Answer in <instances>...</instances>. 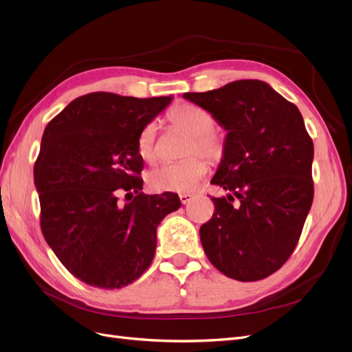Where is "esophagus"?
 Listing matches in <instances>:
<instances>
[{
	"instance_id": "34e87169",
	"label": "esophagus",
	"mask_w": 352,
	"mask_h": 352,
	"mask_svg": "<svg viewBox=\"0 0 352 352\" xmlns=\"http://www.w3.org/2000/svg\"><path fill=\"white\" fill-rule=\"evenodd\" d=\"M191 199H192V196H191L190 192H181V194H179V201L183 203V204L190 203V201H191Z\"/></svg>"
}]
</instances>
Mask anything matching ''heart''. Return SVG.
<instances>
[{
    "label": "heart",
    "instance_id": "b5f03b06",
    "mask_svg": "<svg viewBox=\"0 0 352 352\" xmlns=\"http://www.w3.org/2000/svg\"><path fill=\"white\" fill-rule=\"evenodd\" d=\"M166 120L173 127L187 133L183 155L187 158L165 164L149 173L148 181L158 191L187 192L197 186L199 181L209 171L206 160L217 162L222 160L226 149V139L222 132L214 129L213 116L203 107L191 102H179L166 113ZM138 152L148 164L158 160L156 146V124L143 126L138 136Z\"/></svg>",
    "mask_w": 352,
    "mask_h": 352
}]
</instances>
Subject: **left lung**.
I'll use <instances>...</instances> for the list:
<instances>
[{
    "label": "left lung",
    "mask_w": 352,
    "mask_h": 352,
    "mask_svg": "<svg viewBox=\"0 0 352 352\" xmlns=\"http://www.w3.org/2000/svg\"><path fill=\"white\" fill-rule=\"evenodd\" d=\"M183 97L228 130L212 184L229 196L212 199L214 213L200 228L204 252L233 280L267 278L292 256L314 201V142L303 117L258 80Z\"/></svg>",
    "instance_id": "8db88e82"
}]
</instances>
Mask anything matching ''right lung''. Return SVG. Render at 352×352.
<instances>
[{"label":"right lung","instance_id":"right-lung-1","mask_svg":"<svg viewBox=\"0 0 352 352\" xmlns=\"http://www.w3.org/2000/svg\"><path fill=\"white\" fill-rule=\"evenodd\" d=\"M169 102L98 91L71 101L45 129L34 162L41 229L63 267L93 287L138 280L153 259L156 228L179 209L175 192H140L138 136Z\"/></svg>","mask_w":352,"mask_h":352}]
</instances>
